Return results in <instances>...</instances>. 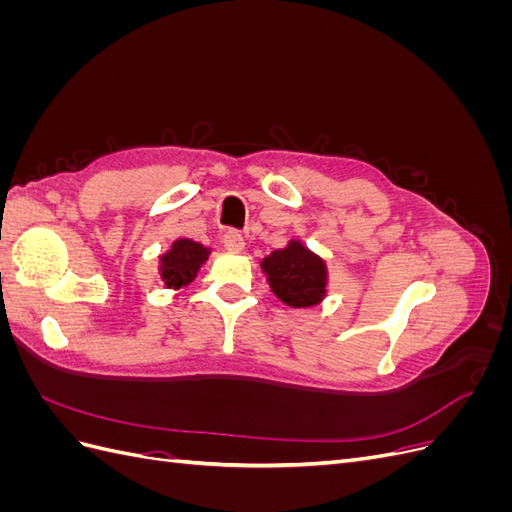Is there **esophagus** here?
Segmentation results:
<instances>
[{
	"label": "esophagus",
	"mask_w": 512,
	"mask_h": 512,
	"mask_svg": "<svg viewBox=\"0 0 512 512\" xmlns=\"http://www.w3.org/2000/svg\"><path fill=\"white\" fill-rule=\"evenodd\" d=\"M222 243H224L226 250H230V252H241V250H243V245H245L243 235H241L239 230H235V228H230V230H226V232H224Z\"/></svg>",
	"instance_id": "obj_1"
}]
</instances>
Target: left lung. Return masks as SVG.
Segmentation results:
<instances>
[{"mask_svg": "<svg viewBox=\"0 0 512 512\" xmlns=\"http://www.w3.org/2000/svg\"><path fill=\"white\" fill-rule=\"evenodd\" d=\"M262 271L275 297L290 307L318 305L327 294L324 260L301 241H290L284 250L271 252L262 260Z\"/></svg>", "mask_w": 512, "mask_h": 512, "instance_id": "1", "label": "left lung"}]
</instances>
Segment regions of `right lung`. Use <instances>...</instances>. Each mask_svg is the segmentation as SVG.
I'll use <instances>...</instances> for the list:
<instances>
[{"mask_svg":"<svg viewBox=\"0 0 512 512\" xmlns=\"http://www.w3.org/2000/svg\"><path fill=\"white\" fill-rule=\"evenodd\" d=\"M209 250L192 239H177L166 254L160 256V277L168 288H183L194 282Z\"/></svg>","mask_w":512,"mask_h":512,"instance_id":"right-lung-1","label":"right lung"}]
</instances>
